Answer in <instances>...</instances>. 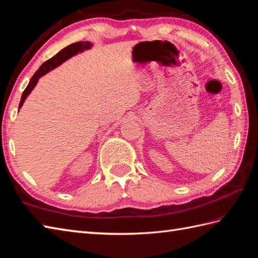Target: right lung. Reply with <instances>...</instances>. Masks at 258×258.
<instances>
[{
  "label": "right lung",
  "instance_id": "obj_1",
  "mask_svg": "<svg viewBox=\"0 0 258 258\" xmlns=\"http://www.w3.org/2000/svg\"><path fill=\"white\" fill-rule=\"evenodd\" d=\"M92 46V43L90 42H76V43H73V44H71L67 47H64L63 50L59 51L56 55H54L52 58L47 59L46 62L43 63L40 69H38L36 72L34 73V75L32 76V79L30 80V83L29 85L26 86V89L24 90L23 94H22V97H21V101H20V105H19V109L22 107V105H23L24 101L26 100L27 95L30 94V93L32 92V90L34 89L36 83L38 82V79L42 78L43 75H45L47 72H50L51 70L55 69L56 67H58V65H61L63 62L67 61V59H69L70 57L74 56L75 54L78 53H81L83 52L84 50H89V48Z\"/></svg>",
  "mask_w": 258,
  "mask_h": 258
}]
</instances>
